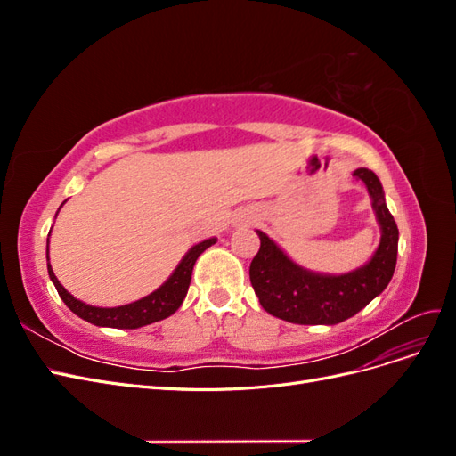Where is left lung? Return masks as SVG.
Segmentation results:
<instances>
[{"mask_svg": "<svg viewBox=\"0 0 456 456\" xmlns=\"http://www.w3.org/2000/svg\"><path fill=\"white\" fill-rule=\"evenodd\" d=\"M354 176L365 183L382 230L377 253L354 272L315 273L295 265L265 232L256 230L260 249L251 262L249 278L268 314L298 325H335L355 315L388 287L395 270L399 230L386 207L379 176L365 167L355 169Z\"/></svg>", "mask_w": 456, "mask_h": 456, "instance_id": "8db88e82", "label": "left lung"}]
</instances>
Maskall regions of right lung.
Wrapping results in <instances>:
<instances>
[{
    "label": "right lung",
    "instance_id": "obj_1",
    "mask_svg": "<svg viewBox=\"0 0 456 456\" xmlns=\"http://www.w3.org/2000/svg\"><path fill=\"white\" fill-rule=\"evenodd\" d=\"M216 243V238L205 240L198 245L191 247V249L184 255L181 260V265L175 268L171 273V278L165 281L159 289H156L154 293H150L148 297L131 302V305L126 306H118V308H96L89 306L86 302H81L74 298L66 289L61 285V281L54 275L51 265L47 262V270H49V278L57 287V291L61 298L64 300V305L70 308L76 315H79L81 320H86L93 325L99 327H114V329H136V327H144L154 322L165 320L171 314H175L178 308H181L183 300L188 293L190 280H191V270H194V265L198 256L209 249L211 245ZM47 260H49V243H47Z\"/></svg>",
    "mask_w": 456,
    "mask_h": 456
}]
</instances>
